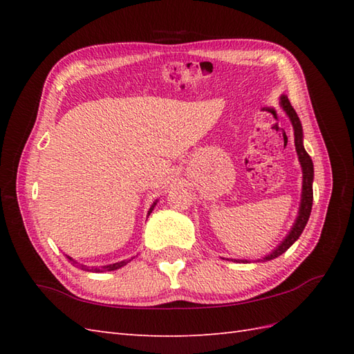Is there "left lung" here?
I'll return each mask as SVG.
<instances>
[{
	"instance_id": "left-lung-1",
	"label": "left lung",
	"mask_w": 354,
	"mask_h": 354,
	"mask_svg": "<svg viewBox=\"0 0 354 354\" xmlns=\"http://www.w3.org/2000/svg\"><path fill=\"white\" fill-rule=\"evenodd\" d=\"M280 108L284 111V114L288 115V118L290 120L292 127H293V137H295V150L298 155V161L301 164V171H303V189H301V201H299V208H298V216L295 222H293L290 231L286 234V237L281 240V243L278 245L275 250H272V252H269L265 257L259 259L257 261H269L277 259L278 255H281L283 252H286L289 248L297 242L298 237L301 236L303 230L306 228L307 221L310 217V212H312V204H313V162L312 158L309 156V153L306 152L304 145H303V126L299 118L297 115L295 109L292 108V104L288 99V95L281 94L280 95ZM232 261V259H230ZM234 261H242V263H250V260H236Z\"/></svg>"
}]
</instances>
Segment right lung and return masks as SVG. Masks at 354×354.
Wrapping results in <instances>:
<instances>
[{
	"mask_svg": "<svg viewBox=\"0 0 354 354\" xmlns=\"http://www.w3.org/2000/svg\"><path fill=\"white\" fill-rule=\"evenodd\" d=\"M156 202L158 201H155L153 204H152V207L149 208V212H147V216L152 213V209L155 208V205H156ZM66 259H68L70 261H71V265H74V266H77V268H80L82 270H88V272H106V270H115V269H120V268H123V266H126L127 263H129L133 257H131V259H126V260H122V261H117V263H111V265H104V266H97V268H94V266H86V265H82V263H79L77 260H74L73 257H70V255H66Z\"/></svg>",
	"mask_w": 354,
	"mask_h": 354,
	"instance_id": "1",
	"label": "right lung"
}]
</instances>
